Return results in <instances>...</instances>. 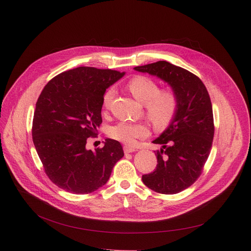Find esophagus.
Instances as JSON below:
<instances>
[{
	"mask_svg": "<svg viewBox=\"0 0 251 251\" xmlns=\"http://www.w3.org/2000/svg\"><path fill=\"white\" fill-rule=\"evenodd\" d=\"M136 151L135 148L133 147H130V146H125L124 147V152L125 153H131V152H134Z\"/></svg>",
	"mask_w": 251,
	"mask_h": 251,
	"instance_id": "esophagus-1",
	"label": "esophagus"
}]
</instances>
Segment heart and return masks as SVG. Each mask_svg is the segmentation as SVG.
I'll return each mask as SVG.
<instances>
[{
  "label": "heart",
  "mask_w": 251,
  "mask_h": 251,
  "mask_svg": "<svg viewBox=\"0 0 251 251\" xmlns=\"http://www.w3.org/2000/svg\"><path fill=\"white\" fill-rule=\"evenodd\" d=\"M128 88L136 100L146 104L147 115L159 127L168 125L178 110V98L172 89H161L153 79L147 76H135L128 82ZM114 97V90L109 88L102 96V107L108 109ZM149 134V128L143 123L121 121L112 126L109 135L126 144H133L137 138Z\"/></svg>",
  "instance_id": "heart-1"
}]
</instances>
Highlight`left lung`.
Segmentation results:
<instances>
[{
    "label": "left lung",
    "instance_id": "1",
    "mask_svg": "<svg viewBox=\"0 0 251 251\" xmlns=\"http://www.w3.org/2000/svg\"><path fill=\"white\" fill-rule=\"evenodd\" d=\"M134 70L149 73L167 82L178 98V110L168 128L152 142L157 165L142 182L162 194H175L199 179L212 149L215 126L213 107L201 79L167 61L137 66Z\"/></svg>",
    "mask_w": 251,
    "mask_h": 251
}]
</instances>
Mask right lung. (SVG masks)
<instances>
[{
    "label": "right lung",
    "mask_w": 251,
    "mask_h": 251,
    "mask_svg": "<svg viewBox=\"0 0 251 251\" xmlns=\"http://www.w3.org/2000/svg\"><path fill=\"white\" fill-rule=\"evenodd\" d=\"M124 72L78 67L55 76L39 96L32 140L50 180L66 191L87 194L108 182L123 157L121 143L107 138L101 149L86 150L101 124L102 96Z\"/></svg>",
    "instance_id": "obj_1"
}]
</instances>
